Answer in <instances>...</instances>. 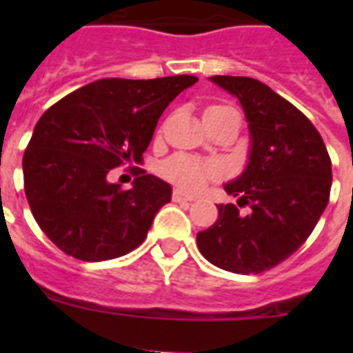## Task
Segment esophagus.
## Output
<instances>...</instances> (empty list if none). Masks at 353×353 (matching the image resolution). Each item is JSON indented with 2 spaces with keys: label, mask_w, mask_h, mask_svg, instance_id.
I'll return each instance as SVG.
<instances>
[{
  "label": "esophagus",
  "mask_w": 353,
  "mask_h": 353,
  "mask_svg": "<svg viewBox=\"0 0 353 353\" xmlns=\"http://www.w3.org/2000/svg\"><path fill=\"white\" fill-rule=\"evenodd\" d=\"M172 199H174V201H177V203H183V201H194V196H190V194L183 192V190L176 188V190H174V194H172Z\"/></svg>",
  "instance_id": "esophagus-1"
}]
</instances>
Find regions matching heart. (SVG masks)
<instances>
[{"label":"heart","instance_id":"heart-1","mask_svg":"<svg viewBox=\"0 0 353 353\" xmlns=\"http://www.w3.org/2000/svg\"><path fill=\"white\" fill-rule=\"evenodd\" d=\"M209 110H232V108L212 106ZM163 174L166 179H170L185 190H199L209 179L218 176V168L210 163L192 159L187 155H176L163 165Z\"/></svg>","mask_w":353,"mask_h":353}]
</instances>
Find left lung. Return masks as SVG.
Masks as SVG:
<instances>
[{
    "label": "left lung",
    "mask_w": 353,
    "mask_h": 353,
    "mask_svg": "<svg viewBox=\"0 0 353 353\" xmlns=\"http://www.w3.org/2000/svg\"><path fill=\"white\" fill-rule=\"evenodd\" d=\"M210 80L240 101L251 150L245 170L223 185L236 205H218L216 223L196 241L216 268L262 273L290 258L315 229L330 199L332 161L310 119L269 85L249 77Z\"/></svg>",
    "instance_id": "obj_1"
}]
</instances>
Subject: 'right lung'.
Listing matches in <instances>:
<instances>
[{"label": "right lung", "instance_id": "1", "mask_svg": "<svg viewBox=\"0 0 353 353\" xmlns=\"http://www.w3.org/2000/svg\"><path fill=\"white\" fill-rule=\"evenodd\" d=\"M190 74L152 80L102 79L69 93L36 122L23 154L25 196L36 223L65 254L102 262L144 241L172 187L137 172L132 188L113 168L143 161L157 121Z\"/></svg>", "mask_w": 353, "mask_h": 353}]
</instances>
